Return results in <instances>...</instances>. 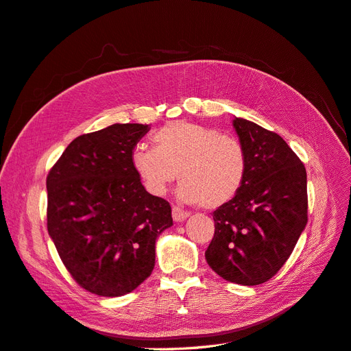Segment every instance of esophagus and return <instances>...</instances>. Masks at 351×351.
I'll return each instance as SVG.
<instances>
[{
    "label": "esophagus",
    "mask_w": 351,
    "mask_h": 351,
    "mask_svg": "<svg viewBox=\"0 0 351 351\" xmlns=\"http://www.w3.org/2000/svg\"><path fill=\"white\" fill-rule=\"evenodd\" d=\"M187 217H189V212H187V210H184V209H182V208H178V206H173V219H174L176 222H182V221H184Z\"/></svg>",
    "instance_id": "esophagus-1"
}]
</instances>
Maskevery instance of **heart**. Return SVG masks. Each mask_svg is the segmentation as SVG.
Here are the masks:
<instances>
[{"label":"heart","instance_id":"1","mask_svg":"<svg viewBox=\"0 0 351 351\" xmlns=\"http://www.w3.org/2000/svg\"><path fill=\"white\" fill-rule=\"evenodd\" d=\"M152 145L154 149L136 147L132 154L134 173L152 195H164L180 173V199L217 209L234 199L246 180L243 145L212 127L169 123L154 133Z\"/></svg>","mask_w":351,"mask_h":351}]
</instances>
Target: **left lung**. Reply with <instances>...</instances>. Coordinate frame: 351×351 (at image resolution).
<instances>
[{"label": "left lung", "instance_id": "1", "mask_svg": "<svg viewBox=\"0 0 351 351\" xmlns=\"http://www.w3.org/2000/svg\"><path fill=\"white\" fill-rule=\"evenodd\" d=\"M232 125L246 151V180L214 210L205 258L224 280L258 285L281 269L307 224L306 168L280 134L239 117Z\"/></svg>", "mask_w": 351, "mask_h": 351}]
</instances>
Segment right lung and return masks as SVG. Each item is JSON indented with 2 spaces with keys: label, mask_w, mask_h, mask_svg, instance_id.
I'll return each instance as SVG.
<instances>
[{
  "label": "right lung",
  "mask_w": 351,
  "mask_h": 351,
  "mask_svg": "<svg viewBox=\"0 0 351 351\" xmlns=\"http://www.w3.org/2000/svg\"><path fill=\"white\" fill-rule=\"evenodd\" d=\"M147 124H112L76 137L47 177V226L82 289L119 297L155 267V243L173 226L171 206L146 192L132 167Z\"/></svg>",
  "instance_id": "obj_1"
}]
</instances>
